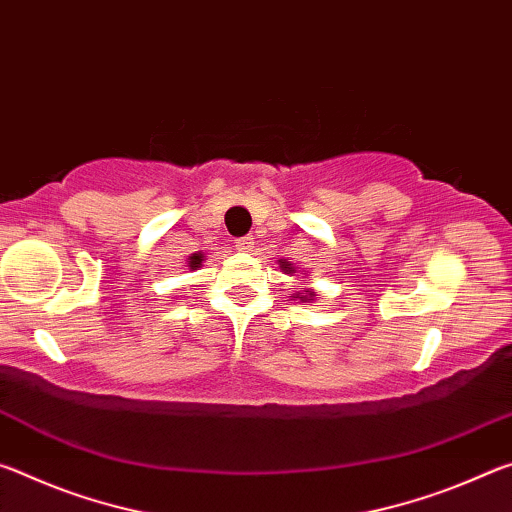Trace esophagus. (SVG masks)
I'll use <instances>...</instances> for the list:
<instances>
[{
  "instance_id": "34e87169",
  "label": "esophagus",
  "mask_w": 512,
  "mask_h": 512,
  "mask_svg": "<svg viewBox=\"0 0 512 512\" xmlns=\"http://www.w3.org/2000/svg\"><path fill=\"white\" fill-rule=\"evenodd\" d=\"M235 244H237V250H241V253H250V250H253V246H255V239L253 237H241V239L235 241Z\"/></svg>"
}]
</instances>
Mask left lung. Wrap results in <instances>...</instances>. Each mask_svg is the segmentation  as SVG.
I'll use <instances>...</instances> for the list:
<instances>
[{
	"mask_svg": "<svg viewBox=\"0 0 512 512\" xmlns=\"http://www.w3.org/2000/svg\"><path fill=\"white\" fill-rule=\"evenodd\" d=\"M280 271L287 273V275H293L296 273V266H293L291 262H287V259H280ZM293 300H300V302H314L316 300V291L314 289H305V293H291Z\"/></svg>",
	"mask_w": 512,
	"mask_h": 512,
	"instance_id": "8db88e82",
	"label": "left lung"
}]
</instances>
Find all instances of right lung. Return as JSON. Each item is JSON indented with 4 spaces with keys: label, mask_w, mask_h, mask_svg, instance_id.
<instances>
[{
    "label": "right lung",
    "mask_w": 512,
    "mask_h": 512,
    "mask_svg": "<svg viewBox=\"0 0 512 512\" xmlns=\"http://www.w3.org/2000/svg\"><path fill=\"white\" fill-rule=\"evenodd\" d=\"M203 262H205V255L203 253H192L187 257V266L192 268V271H198V268L203 266Z\"/></svg>",
    "instance_id": "obj_1"
}]
</instances>
